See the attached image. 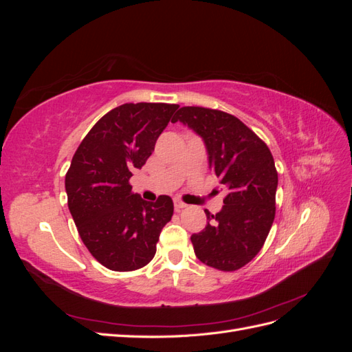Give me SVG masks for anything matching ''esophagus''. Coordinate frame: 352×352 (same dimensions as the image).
<instances>
[{
    "instance_id": "esophagus-1",
    "label": "esophagus",
    "mask_w": 352,
    "mask_h": 352,
    "mask_svg": "<svg viewBox=\"0 0 352 352\" xmlns=\"http://www.w3.org/2000/svg\"><path fill=\"white\" fill-rule=\"evenodd\" d=\"M186 207V204L185 202H182V201H179V199H175V210L176 211H180V210H184Z\"/></svg>"
}]
</instances>
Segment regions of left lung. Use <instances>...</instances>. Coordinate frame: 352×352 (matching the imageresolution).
I'll use <instances>...</instances> for the list:
<instances>
[{
    "label": "left lung",
    "mask_w": 352,
    "mask_h": 352,
    "mask_svg": "<svg viewBox=\"0 0 352 352\" xmlns=\"http://www.w3.org/2000/svg\"><path fill=\"white\" fill-rule=\"evenodd\" d=\"M182 122L206 144L208 163L226 189L225 206L211 214L206 229L190 236L199 261L235 272L260 252L276 212L278 172L260 138L229 113L182 107L172 119Z\"/></svg>",
    "instance_id": "left-lung-1"
}]
</instances>
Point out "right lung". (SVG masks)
<instances>
[{"label":"right lung","mask_w":352,"mask_h":352,"mask_svg":"<svg viewBox=\"0 0 352 352\" xmlns=\"http://www.w3.org/2000/svg\"><path fill=\"white\" fill-rule=\"evenodd\" d=\"M177 104L129 102L94 124L78 146L66 173L70 214L92 257L114 272L150 263L160 232L172 220L173 201L155 202L132 192L129 179L154 151Z\"/></svg>","instance_id":"1"}]
</instances>
